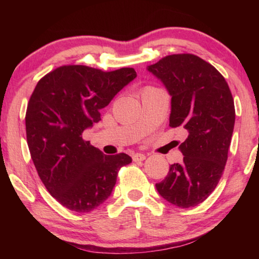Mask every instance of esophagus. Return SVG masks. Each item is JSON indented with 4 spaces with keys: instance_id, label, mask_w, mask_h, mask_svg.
<instances>
[{
    "instance_id": "1",
    "label": "esophagus",
    "mask_w": 259,
    "mask_h": 259,
    "mask_svg": "<svg viewBox=\"0 0 259 259\" xmlns=\"http://www.w3.org/2000/svg\"><path fill=\"white\" fill-rule=\"evenodd\" d=\"M132 159H133V161L138 162V161L145 160V159H146V157H145V154H143V153H136V154H133Z\"/></svg>"
}]
</instances>
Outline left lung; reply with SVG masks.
I'll list each match as a JSON object with an SVG mask.
<instances>
[{
    "instance_id": "1",
    "label": "left lung",
    "mask_w": 259,
    "mask_h": 259,
    "mask_svg": "<svg viewBox=\"0 0 259 259\" xmlns=\"http://www.w3.org/2000/svg\"><path fill=\"white\" fill-rule=\"evenodd\" d=\"M171 95L169 126H183L189 137L180 144L182 165L173 164L162 182L160 196L187 208L213 192L228 160L235 126V104L224 76L193 54H173L148 66Z\"/></svg>"
}]
</instances>
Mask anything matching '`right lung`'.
Instances as JSON below:
<instances>
[{
    "mask_svg": "<svg viewBox=\"0 0 259 259\" xmlns=\"http://www.w3.org/2000/svg\"><path fill=\"white\" fill-rule=\"evenodd\" d=\"M137 76L133 68L112 72L82 65L61 66L41 77L26 112L27 143L41 182L62 206L91 212L111 196L119 169L132 158L105 155L83 131Z\"/></svg>",
    "mask_w": 259,
    "mask_h": 259,
    "instance_id": "1",
    "label": "right lung"
}]
</instances>
